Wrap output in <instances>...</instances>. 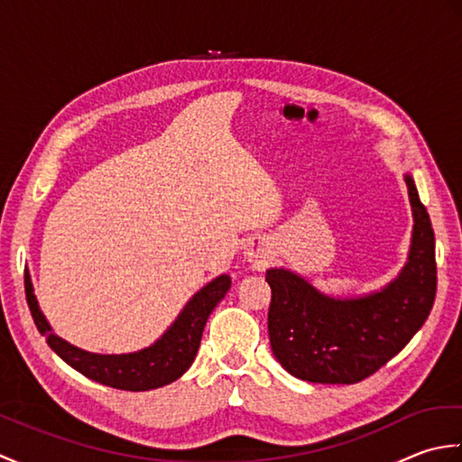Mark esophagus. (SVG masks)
Here are the masks:
<instances>
[{"mask_svg":"<svg viewBox=\"0 0 462 462\" xmlns=\"http://www.w3.org/2000/svg\"><path fill=\"white\" fill-rule=\"evenodd\" d=\"M268 258H270V254L266 250H258L256 254H252L250 262H254V266H263V263L268 262Z\"/></svg>","mask_w":462,"mask_h":462,"instance_id":"obj_1","label":"esophagus"}]
</instances>
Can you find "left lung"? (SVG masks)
Instances as JSON below:
<instances>
[{
	"instance_id": "8db88e82",
	"label": "left lung",
	"mask_w": 462,
	"mask_h": 462,
	"mask_svg": "<svg viewBox=\"0 0 462 462\" xmlns=\"http://www.w3.org/2000/svg\"><path fill=\"white\" fill-rule=\"evenodd\" d=\"M415 228L399 278L373 296L333 300L288 270H268L272 351L293 377L311 383H359L403 349L433 310L437 293L435 232L405 176Z\"/></svg>"
}]
</instances>
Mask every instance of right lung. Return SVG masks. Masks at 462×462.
Listing matches in <instances>:
<instances>
[{"instance_id": "1", "label": "right lung", "mask_w": 462, "mask_h": 462, "mask_svg": "<svg viewBox=\"0 0 462 462\" xmlns=\"http://www.w3.org/2000/svg\"><path fill=\"white\" fill-rule=\"evenodd\" d=\"M230 286V276H220L204 286L182 310L174 326L154 346L139 353H129V356H97V353H87L69 346L67 341L55 336L43 313L39 311L32 278L25 270L27 306L32 310L35 326L45 337L47 346L85 377L121 391H149L179 379L192 365L196 351L200 347L206 319Z\"/></svg>"}]
</instances>
